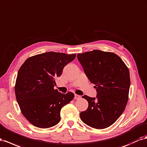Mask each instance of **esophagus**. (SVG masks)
<instances>
[{"label":"esophagus","mask_w":147,"mask_h":147,"mask_svg":"<svg viewBox=\"0 0 147 147\" xmlns=\"http://www.w3.org/2000/svg\"><path fill=\"white\" fill-rule=\"evenodd\" d=\"M80 98H81V96H80V95H78V94H75L74 98L75 99V100H79V99H80Z\"/></svg>","instance_id":"1"}]
</instances>
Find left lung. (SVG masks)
<instances>
[{"instance_id":"left-lung-1","label":"left lung","mask_w":147,"mask_h":147,"mask_svg":"<svg viewBox=\"0 0 147 147\" xmlns=\"http://www.w3.org/2000/svg\"><path fill=\"white\" fill-rule=\"evenodd\" d=\"M77 58L97 96H83L88 107L80 114L82 121L96 129L108 127L124 112L128 101L130 85L128 67L113 53L93 50L78 54Z\"/></svg>"}]
</instances>
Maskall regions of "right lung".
Here are the masks:
<instances>
[{"instance_id": "obj_1", "label": "right lung", "mask_w": 147, "mask_h": 147, "mask_svg": "<svg viewBox=\"0 0 147 147\" xmlns=\"http://www.w3.org/2000/svg\"><path fill=\"white\" fill-rule=\"evenodd\" d=\"M76 54L48 52L28 58L20 68L15 92L21 112L31 124L46 129L57 124L61 110L74 98L72 92L63 94L54 87L64 67Z\"/></svg>"}]
</instances>
